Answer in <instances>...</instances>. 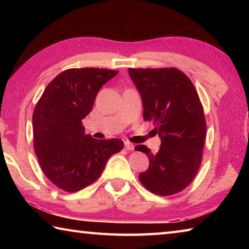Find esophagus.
Wrapping results in <instances>:
<instances>
[{"label": "esophagus", "instance_id": "1", "mask_svg": "<svg viewBox=\"0 0 249 249\" xmlns=\"http://www.w3.org/2000/svg\"><path fill=\"white\" fill-rule=\"evenodd\" d=\"M124 146H125V148L127 149V150H133L134 149V144H132V142H124Z\"/></svg>", "mask_w": 249, "mask_h": 249}]
</instances>
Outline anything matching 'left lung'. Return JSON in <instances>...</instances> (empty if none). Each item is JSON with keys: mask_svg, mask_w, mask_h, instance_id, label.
Masks as SVG:
<instances>
[{"mask_svg": "<svg viewBox=\"0 0 249 249\" xmlns=\"http://www.w3.org/2000/svg\"><path fill=\"white\" fill-rule=\"evenodd\" d=\"M128 73L141 94L142 117L154 122L161 141L157 154L145 145L135 147L149 158L148 169L138 178L155 195H175L188 187L201 165L206 125L199 95L176 68H129Z\"/></svg>", "mask_w": 249, "mask_h": 249, "instance_id": "obj_1", "label": "left lung"}]
</instances>
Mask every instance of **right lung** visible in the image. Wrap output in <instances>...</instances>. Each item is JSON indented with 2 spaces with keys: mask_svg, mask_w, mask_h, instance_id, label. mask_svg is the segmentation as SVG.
<instances>
[{
  "mask_svg": "<svg viewBox=\"0 0 249 249\" xmlns=\"http://www.w3.org/2000/svg\"><path fill=\"white\" fill-rule=\"evenodd\" d=\"M117 73L99 68L66 70L48 84L34 109L36 156L44 174L61 190L77 192L93 183L108 158L123 149L119 138L95 140L82 126L98 92Z\"/></svg>",
  "mask_w": 249,
  "mask_h": 249,
  "instance_id": "obj_1",
  "label": "right lung"
}]
</instances>
